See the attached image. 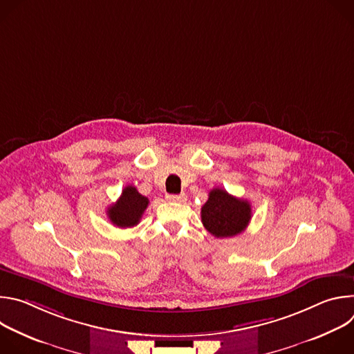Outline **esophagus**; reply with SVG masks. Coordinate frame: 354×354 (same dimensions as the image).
<instances>
[{"label": "esophagus", "mask_w": 354, "mask_h": 354, "mask_svg": "<svg viewBox=\"0 0 354 354\" xmlns=\"http://www.w3.org/2000/svg\"><path fill=\"white\" fill-rule=\"evenodd\" d=\"M167 200L175 201V203H182V201L186 200V194L185 193H182V194H168Z\"/></svg>", "instance_id": "1"}]
</instances>
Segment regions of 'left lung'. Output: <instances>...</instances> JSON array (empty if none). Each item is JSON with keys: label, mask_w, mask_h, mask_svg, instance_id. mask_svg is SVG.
<instances>
[{"label": "left lung", "mask_w": 354, "mask_h": 354, "mask_svg": "<svg viewBox=\"0 0 354 354\" xmlns=\"http://www.w3.org/2000/svg\"><path fill=\"white\" fill-rule=\"evenodd\" d=\"M252 217L248 200L238 198L227 190H210L209 200L201 207V223L216 238L235 236L245 231Z\"/></svg>", "instance_id": "left-lung-1"}]
</instances>
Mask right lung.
<instances>
[{
  "label": "right lung",
  "mask_w": 354,
  "mask_h": 354,
  "mask_svg": "<svg viewBox=\"0 0 354 354\" xmlns=\"http://www.w3.org/2000/svg\"><path fill=\"white\" fill-rule=\"evenodd\" d=\"M149 200L129 185L123 189L119 200L108 209L111 223L119 228H130L140 223Z\"/></svg>",
  "instance_id": "obj_1"
}]
</instances>
